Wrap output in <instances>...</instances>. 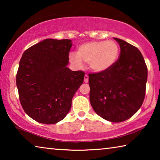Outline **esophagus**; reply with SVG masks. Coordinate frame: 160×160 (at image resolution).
Wrapping results in <instances>:
<instances>
[{"mask_svg":"<svg viewBox=\"0 0 160 160\" xmlns=\"http://www.w3.org/2000/svg\"><path fill=\"white\" fill-rule=\"evenodd\" d=\"M84 81H85V83H88V81H89V76L88 75H85V78H84Z\"/></svg>","mask_w":160,"mask_h":160,"instance_id":"obj_1","label":"esophagus"}]
</instances>
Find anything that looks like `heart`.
I'll return each mask as SVG.
<instances>
[{"mask_svg": "<svg viewBox=\"0 0 160 160\" xmlns=\"http://www.w3.org/2000/svg\"><path fill=\"white\" fill-rule=\"evenodd\" d=\"M119 47L117 43L109 41L85 42L78 47L76 53H70V63L77 68L82 67V62L88 63L95 72H103L110 69L117 62Z\"/></svg>", "mask_w": 160, "mask_h": 160, "instance_id": "1", "label": "heart"}]
</instances>
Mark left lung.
Listing matches in <instances>:
<instances>
[{"label": "left lung", "instance_id": "8db88e82", "mask_svg": "<svg viewBox=\"0 0 160 160\" xmlns=\"http://www.w3.org/2000/svg\"><path fill=\"white\" fill-rule=\"evenodd\" d=\"M121 48L114 66L103 72L89 75L90 100L97 114L118 123L133 116L145 95L148 68L140 51L122 39L113 37Z\"/></svg>", "mask_w": 160, "mask_h": 160}]
</instances>
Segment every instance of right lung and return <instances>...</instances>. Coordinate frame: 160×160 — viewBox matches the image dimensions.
I'll list each match as a JSON object with an SVG mask.
<instances>
[{
	"instance_id": "right-lung-1",
	"label": "right lung",
	"mask_w": 160,
	"mask_h": 160,
	"mask_svg": "<svg viewBox=\"0 0 160 160\" xmlns=\"http://www.w3.org/2000/svg\"><path fill=\"white\" fill-rule=\"evenodd\" d=\"M72 45L70 39H47L22 54L16 76L19 97L25 113L37 122L63 120L83 82L85 72L68 68Z\"/></svg>"
}]
</instances>
